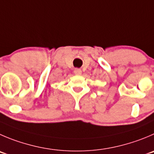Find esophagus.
<instances>
[{"instance_id": "34e87169", "label": "esophagus", "mask_w": 154, "mask_h": 154, "mask_svg": "<svg viewBox=\"0 0 154 154\" xmlns=\"http://www.w3.org/2000/svg\"><path fill=\"white\" fill-rule=\"evenodd\" d=\"M74 73L75 75H81L82 74V70L80 69H75Z\"/></svg>"}]
</instances>
